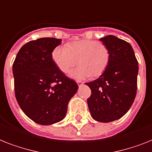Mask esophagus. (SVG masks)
<instances>
[{
	"label": "esophagus",
	"instance_id": "esophagus-1",
	"mask_svg": "<svg viewBox=\"0 0 152 152\" xmlns=\"http://www.w3.org/2000/svg\"><path fill=\"white\" fill-rule=\"evenodd\" d=\"M77 84H78L79 87H80L81 85H83V82H81V81H77Z\"/></svg>",
	"mask_w": 152,
	"mask_h": 152
}]
</instances>
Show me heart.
Instances as JSON below:
<instances>
[{"label": "heart", "instance_id": "obj_1", "mask_svg": "<svg viewBox=\"0 0 152 152\" xmlns=\"http://www.w3.org/2000/svg\"><path fill=\"white\" fill-rule=\"evenodd\" d=\"M52 58L59 69L68 73L74 66L80 65L70 72V76L77 80L98 77L104 73L110 61L108 47L94 40L72 42L67 47L59 46L54 49Z\"/></svg>", "mask_w": 152, "mask_h": 152}]
</instances>
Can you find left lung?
<instances>
[{
    "label": "left lung",
    "mask_w": 152,
    "mask_h": 152,
    "mask_svg": "<svg viewBox=\"0 0 152 152\" xmlns=\"http://www.w3.org/2000/svg\"><path fill=\"white\" fill-rule=\"evenodd\" d=\"M108 47L110 61L97 80L86 83L91 90L87 104L92 118L109 123L120 119L133 104L137 88L138 62L129 43L112 35L100 39Z\"/></svg>",
    "instance_id": "1"
}]
</instances>
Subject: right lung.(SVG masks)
Returning a JSON list of instances; mask_svg holds the SVG:
<instances>
[{
  "label": "right lung",
  "instance_id": "1",
  "mask_svg": "<svg viewBox=\"0 0 152 152\" xmlns=\"http://www.w3.org/2000/svg\"><path fill=\"white\" fill-rule=\"evenodd\" d=\"M61 44V39L53 37L28 42L21 48L12 66L18 104L29 119L40 125L62 120L78 90L76 83L53 61V50Z\"/></svg>",
  "mask_w": 152,
  "mask_h": 152
}]
</instances>
